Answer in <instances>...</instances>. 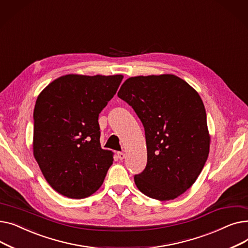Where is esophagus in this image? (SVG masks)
Returning <instances> with one entry per match:
<instances>
[{
	"mask_svg": "<svg viewBox=\"0 0 248 248\" xmlns=\"http://www.w3.org/2000/svg\"><path fill=\"white\" fill-rule=\"evenodd\" d=\"M117 157L120 160H124L125 158V154L124 152H117Z\"/></svg>",
	"mask_w": 248,
	"mask_h": 248,
	"instance_id": "esophagus-1",
	"label": "esophagus"
}]
</instances>
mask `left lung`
<instances>
[{
	"label": "left lung",
	"instance_id": "obj_1",
	"mask_svg": "<svg viewBox=\"0 0 248 248\" xmlns=\"http://www.w3.org/2000/svg\"><path fill=\"white\" fill-rule=\"evenodd\" d=\"M117 96L133 108L145 127L148 162L134 177L138 189L161 201L177 198L195 183L209 155L201 97L173 74L131 77Z\"/></svg>",
	"mask_w": 248,
	"mask_h": 248
}]
</instances>
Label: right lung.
<instances>
[{"label":"right lung","mask_w":248,"mask_h":248,"mask_svg":"<svg viewBox=\"0 0 248 248\" xmlns=\"http://www.w3.org/2000/svg\"><path fill=\"white\" fill-rule=\"evenodd\" d=\"M123 75L69 74L39 94L33 113L34 157L55 191L82 199L102 185L112 153L100 147L98 115Z\"/></svg>","instance_id":"right-lung-1"}]
</instances>
